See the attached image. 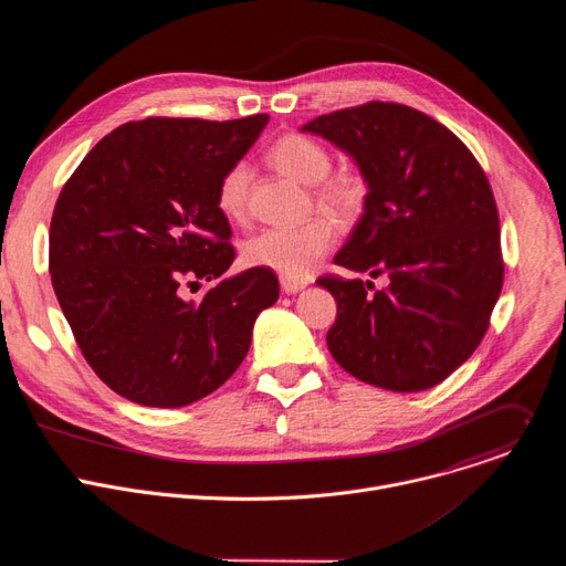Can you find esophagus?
Returning <instances> with one entry per match:
<instances>
[{"instance_id":"obj_1","label":"esophagus","mask_w":566,"mask_h":566,"mask_svg":"<svg viewBox=\"0 0 566 566\" xmlns=\"http://www.w3.org/2000/svg\"><path fill=\"white\" fill-rule=\"evenodd\" d=\"M280 284H282V291H284V293H289V295H293V293H300L302 289H306V282H304V280H291V277H282V280H280Z\"/></svg>"}]
</instances>
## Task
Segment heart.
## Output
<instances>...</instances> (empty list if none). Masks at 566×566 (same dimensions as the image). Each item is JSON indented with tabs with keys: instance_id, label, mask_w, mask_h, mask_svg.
<instances>
[{
	"instance_id": "heart-1",
	"label": "heart",
	"mask_w": 566,
	"mask_h": 566,
	"mask_svg": "<svg viewBox=\"0 0 566 566\" xmlns=\"http://www.w3.org/2000/svg\"><path fill=\"white\" fill-rule=\"evenodd\" d=\"M269 160L282 175L302 186H313V199L319 208L340 217L360 212L367 199V186L356 175H332L329 151L302 134H284L269 149ZM253 172L239 160L230 166L217 186V206L230 219H241L249 210ZM336 244V228L329 219H308L297 226L266 228L249 237L244 262L269 269L291 280H304L315 264Z\"/></svg>"
}]
</instances>
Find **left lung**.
Wrapping results in <instances>:
<instances>
[{
  "label": "left lung",
  "instance_id": "left-lung-1",
  "mask_svg": "<svg viewBox=\"0 0 566 566\" xmlns=\"http://www.w3.org/2000/svg\"><path fill=\"white\" fill-rule=\"evenodd\" d=\"M347 151L367 184L365 212L338 266L389 284L319 277L338 302L327 334L336 363L363 382L423 391L479 347L502 293L500 214L472 151L441 123L367 103L302 127Z\"/></svg>",
  "mask_w": 566,
  "mask_h": 566
}]
</instances>
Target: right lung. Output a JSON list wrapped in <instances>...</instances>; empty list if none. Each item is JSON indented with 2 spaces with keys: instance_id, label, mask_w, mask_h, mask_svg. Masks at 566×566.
<instances>
[{
  "instance_id": "right-lung-1",
  "label": "right lung",
  "mask_w": 566,
  "mask_h": 566,
  "mask_svg": "<svg viewBox=\"0 0 566 566\" xmlns=\"http://www.w3.org/2000/svg\"><path fill=\"white\" fill-rule=\"evenodd\" d=\"M269 116L145 118L107 134L64 184L49 271L75 343L98 378L145 408H184L247 358L258 315L280 297L269 269L223 275L234 249L217 206L223 172ZM213 286L199 301L182 286Z\"/></svg>"
}]
</instances>
